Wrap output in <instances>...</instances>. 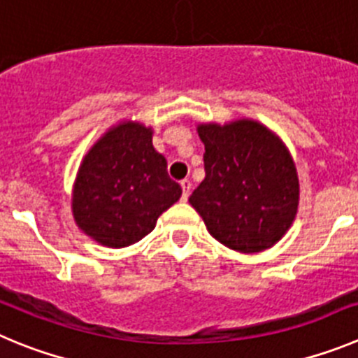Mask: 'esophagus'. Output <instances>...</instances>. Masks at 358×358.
<instances>
[{
  "instance_id": "esophagus-1",
  "label": "esophagus",
  "mask_w": 358,
  "mask_h": 358,
  "mask_svg": "<svg viewBox=\"0 0 358 358\" xmlns=\"http://www.w3.org/2000/svg\"><path fill=\"white\" fill-rule=\"evenodd\" d=\"M180 185H182V199L183 201H185L187 198H189V194H191V187H192V183H191V180H182V182H180Z\"/></svg>"
}]
</instances>
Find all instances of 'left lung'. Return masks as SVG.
<instances>
[{"label":"left lung","instance_id":"1","mask_svg":"<svg viewBox=\"0 0 358 358\" xmlns=\"http://www.w3.org/2000/svg\"><path fill=\"white\" fill-rule=\"evenodd\" d=\"M205 180L189 201L214 239L243 253L278 243L294 221L299 183L287 148L260 123L199 124Z\"/></svg>","mask_w":358,"mask_h":358}]
</instances>
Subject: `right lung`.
<instances>
[{
	"mask_svg": "<svg viewBox=\"0 0 358 358\" xmlns=\"http://www.w3.org/2000/svg\"><path fill=\"white\" fill-rule=\"evenodd\" d=\"M180 196L182 187L167 175L150 128L117 124L83 159L73 214L76 224L103 246L124 248L146 237Z\"/></svg>",
	"mask_w": 358,
	"mask_h": 358,
	"instance_id": "right-lung-1",
	"label": "right lung"
}]
</instances>
